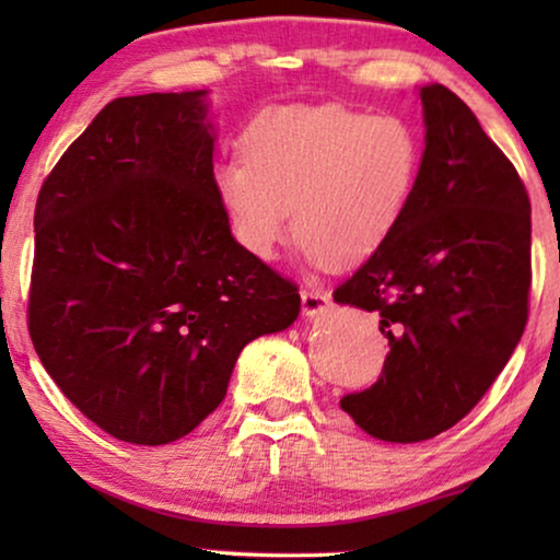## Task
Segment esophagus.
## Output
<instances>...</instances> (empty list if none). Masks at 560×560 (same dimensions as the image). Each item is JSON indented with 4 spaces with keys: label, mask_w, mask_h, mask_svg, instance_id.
Masks as SVG:
<instances>
[{
    "label": "esophagus",
    "mask_w": 560,
    "mask_h": 560,
    "mask_svg": "<svg viewBox=\"0 0 560 560\" xmlns=\"http://www.w3.org/2000/svg\"><path fill=\"white\" fill-rule=\"evenodd\" d=\"M301 308L305 318H318L331 308V298L318 293V290H305V293H301Z\"/></svg>",
    "instance_id": "34e87169"
}]
</instances>
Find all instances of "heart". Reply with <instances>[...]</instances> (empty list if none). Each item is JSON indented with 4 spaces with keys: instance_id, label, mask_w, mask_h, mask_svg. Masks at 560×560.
<instances>
[{
    "instance_id": "b5f03b06",
    "label": "heart",
    "mask_w": 560,
    "mask_h": 560,
    "mask_svg": "<svg viewBox=\"0 0 560 560\" xmlns=\"http://www.w3.org/2000/svg\"><path fill=\"white\" fill-rule=\"evenodd\" d=\"M242 155L213 165V190L244 252L270 259L293 219L303 257L343 270L377 255L400 226L423 148L397 114L272 106L252 119Z\"/></svg>"
}]
</instances>
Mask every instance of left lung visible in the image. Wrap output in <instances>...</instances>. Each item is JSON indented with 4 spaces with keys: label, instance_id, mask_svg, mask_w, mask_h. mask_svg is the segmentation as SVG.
I'll list each match as a JSON object with an SVG mask.
<instances>
[{
    "label": "left lung",
    "instance_id": "obj_1",
    "mask_svg": "<svg viewBox=\"0 0 560 560\" xmlns=\"http://www.w3.org/2000/svg\"><path fill=\"white\" fill-rule=\"evenodd\" d=\"M425 150L408 213L334 301L374 311L382 377L341 410L372 439L418 443L456 425L520 343L530 293V201L474 112L441 83L418 91Z\"/></svg>",
    "mask_w": 560,
    "mask_h": 560
}]
</instances>
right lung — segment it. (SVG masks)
<instances>
[{
  "instance_id": "1",
  "label": "right lung",
  "mask_w": 560,
  "mask_h": 560,
  "mask_svg": "<svg viewBox=\"0 0 560 560\" xmlns=\"http://www.w3.org/2000/svg\"><path fill=\"white\" fill-rule=\"evenodd\" d=\"M209 112L206 89L114 98L35 206L37 357L91 423L140 446L194 431L242 349L301 313L293 282L232 236Z\"/></svg>"
}]
</instances>
